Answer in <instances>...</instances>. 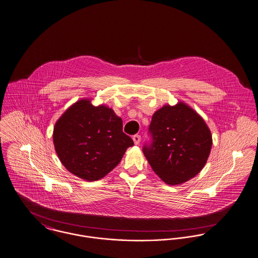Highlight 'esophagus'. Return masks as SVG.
Segmentation results:
<instances>
[{
  "label": "esophagus",
  "instance_id": "obj_1",
  "mask_svg": "<svg viewBox=\"0 0 258 258\" xmlns=\"http://www.w3.org/2000/svg\"><path fill=\"white\" fill-rule=\"evenodd\" d=\"M132 139L134 141V144H135V145H139V143H140L141 141V136L140 135H138V134H136V135L133 136Z\"/></svg>",
  "mask_w": 258,
  "mask_h": 258
}]
</instances>
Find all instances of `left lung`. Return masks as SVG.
Listing matches in <instances>:
<instances>
[{
	"label": "left lung",
	"mask_w": 258,
	"mask_h": 258,
	"mask_svg": "<svg viewBox=\"0 0 258 258\" xmlns=\"http://www.w3.org/2000/svg\"><path fill=\"white\" fill-rule=\"evenodd\" d=\"M148 132L150 141L143 153L165 183H183L204 167L211 151V132L185 103L164 105L153 115Z\"/></svg>",
	"instance_id": "1"
}]
</instances>
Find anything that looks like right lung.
Returning a JSON list of instances; mask_svg holds the SVG:
<instances>
[{
    "label": "right lung",
    "instance_id": "add662e5",
    "mask_svg": "<svg viewBox=\"0 0 258 258\" xmlns=\"http://www.w3.org/2000/svg\"><path fill=\"white\" fill-rule=\"evenodd\" d=\"M111 108L83 99L56 122L53 142L63 165L89 181L98 180L117 165L133 140Z\"/></svg>",
    "mask_w": 258,
    "mask_h": 258
}]
</instances>
